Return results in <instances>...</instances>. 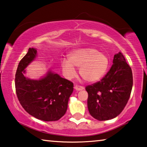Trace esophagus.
<instances>
[{
  "label": "esophagus",
  "mask_w": 147,
  "mask_h": 147,
  "mask_svg": "<svg viewBox=\"0 0 147 147\" xmlns=\"http://www.w3.org/2000/svg\"><path fill=\"white\" fill-rule=\"evenodd\" d=\"M74 89L76 90H82L84 89V87L82 86H80V85H75L74 86Z\"/></svg>",
  "instance_id": "34e87169"
}]
</instances>
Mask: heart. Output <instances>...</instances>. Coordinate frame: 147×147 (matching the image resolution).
Wrapping results in <instances>:
<instances>
[{
	"mask_svg": "<svg viewBox=\"0 0 147 147\" xmlns=\"http://www.w3.org/2000/svg\"><path fill=\"white\" fill-rule=\"evenodd\" d=\"M109 63L108 57L104 53L93 48H84L70 53L69 60L62 61L61 67L68 78L76 75V67L79 68L80 75L85 81L94 82L105 75Z\"/></svg>",
	"mask_w": 147,
	"mask_h": 147,
	"instance_id": "1",
	"label": "heart"
}]
</instances>
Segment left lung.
<instances>
[{"mask_svg": "<svg viewBox=\"0 0 147 147\" xmlns=\"http://www.w3.org/2000/svg\"><path fill=\"white\" fill-rule=\"evenodd\" d=\"M113 63L100 81L85 88L88 111L98 121L117 117L127 104L133 88V73L123 54H116Z\"/></svg>", "mask_w": 147, "mask_h": 147, "instance_id": "8db88e82", "label": "left lung"}]
</instances>
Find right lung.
<instances>
[{"mask_svg": "<svg viewBox=\"0 0 147 147\" xmlns=\"http://www.w3.org/2000/svg\"><path fill=\"white\" fill-rule=\"evenodd\" d=\"M37 51L29 48L20 60L15 75V88L20 105L28 114L44 121H55L67 112L74 84L51 71L40 80L24 76L25 68L36 58Z\"/></svg>", "mask_w": 147, "mask_h": 147, "instance_id": "add662e5", "label": "right lung"}]
</instances>
